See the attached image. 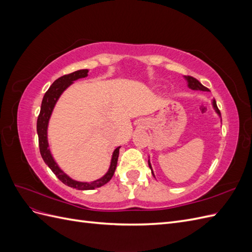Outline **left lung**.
Returning <instances> with one entry per match:
<instances>
[{"instance_id": "left-lung-1", "label": "left lung", "mask_w": 252, "mask_h": 252, "mask_svg": "<svg viewBox=\"0 0 252 252\" xmlns=\"http://www.w3.org/2000/svg\"><path fill=\"white\" fill-rule=\"evenodd\" d=\"M184 78H185V80L187 81L188 87H189L190 89H192V90H202V91H209L208 88H206L205 86H203L202 84H201L199 81H197L196 79H194V78H192V77H189V75H187V77H184ZM212 106H213V108H215L216 112L219 114V117L220 118V110H219V108H218L216 100L212 101ZM220 121H222V119H220ZM148 165H149V168L151 169L152 175H154V177H155V174H154V171H152V167H151V164H150L149 159H148Z\"/></svg>"}]
</instances>
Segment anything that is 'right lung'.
Instances as JSON below:
<instances>
[{
	"label": "right lung",
	"instance_id": "right-lung-1",
	"mask_svg": "<svg viewBox=\"0 0 252 252\" xmlns=\"http://www.w3.org/2000/svg\"><path fill=\"white\" fill-rule=\"evenodd\" d=\"M87 75H88V69H81L69 74H65L63 77H61L53 82L52 85L49 87V89L46 91V94H45L43 97L41 111H40L39 117H37V122H36V131H37V135H39V147H40V152L44 162L46 163V165L51 169V171L57 175L58 179L61 182H63L67 186L79 189V190H93L94 188H98L105 185L106 183H108L111 180L114 171H116L118 158H119V150L121 148V147H118L114 149L111 157V162H110V167L108 171L106 172L101 179L95 180L94 182H89V183L79 182V181L72 180L70 177H68V175L60 168L59 165L55 161V158H52V155L49 150V144L47 139V128H48V123H49V119L51 117L52 110L55 108V106L61 94H62L64 91L71 85L73 81L86 78Z\"/></svg>",
	"mask_w": 252,
	"mask_h": 252
}]
</instances>
